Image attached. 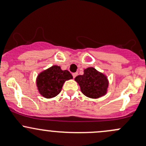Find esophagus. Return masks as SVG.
<instances>
[{"label": "esophagus", "instance_id": "obj_1", "mask_svg": "<svg viewBox=\"0 0 146 146\" xmlns=\"http://www.w3.org/2000/svg\"><path fill=\"white\" fill-rule=\"evenodd\" d=\"M78 73H73V77L75 78L76 77V76H78Z\"/></svg>", "mask_w": 146, "mask_h": 146}]
</instances>
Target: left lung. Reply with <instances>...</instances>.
<instances>
[{"label":"left lung","instance_id":"1","mask_svg":"<svg viewBox=\"0 0 146 146\" xmlns=\"http://www.w3.org/2000/svg\"><path fill=\"white\" fill-rule=\"evenodd\" d=\"M75 80L79 84L82 94L92 99H97L105 95L108 87L106 76L93 67L85 69L84 74L78 76Z\"/></svg>","mask_w":146,"mask_h":146}]
</instances>
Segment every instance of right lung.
Returning a JSON list of instances; mask_svg holds the SVG:
<instances>
[{
  "mask_svg": "<svg viewBox=\"0 0 146 146\" xmlns=\"http://www.w3.org/2000/svg\"><path fill=\"white\" fill-rule=\"evenodd\" d=\"M72 78L73 76L68 70H62L60 66H53L38 75L37 87L42 96L50 99L59 94L65 81Z\"/></svg>",
  "mask_w": 146,
  "mask_h": 146,
  "instance_id": "add662e5",
  "label": "right lung"
}]
</instances>
